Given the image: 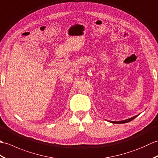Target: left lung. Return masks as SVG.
<instances>
[{"label": "left lung", "instance_id": "8db88e82", "mask_svg": "<svg viewBox=\"0 0 158 158\" xmlns=\"http://www.w3.org/2000/svg\"><path fill=\"white\" fill-rule=\"evenodd\" d=\"M139 115H135V116H134V117H130V118L125 119V120L118 121V122H115V121H109V122H111V123H127V122H130V121H132V119H134L135 118H136V117L137 116H138Z\"/></svg>", "mask_w": 158, "mask_h": 158}]
</instances>
